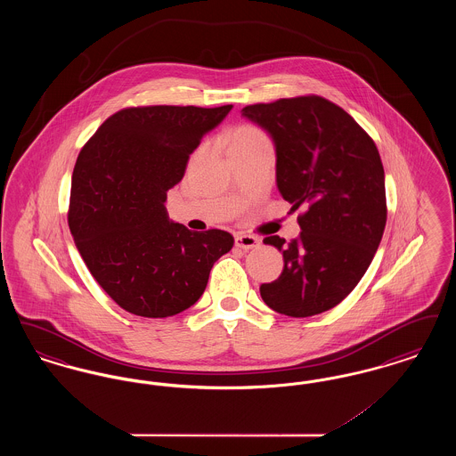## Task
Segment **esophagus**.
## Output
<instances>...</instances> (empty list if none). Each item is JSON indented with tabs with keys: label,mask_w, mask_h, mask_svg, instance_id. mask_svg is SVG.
<instances>
[{
	"label": "esophagus",
	"mask_w": 456,
	"mask_h": 456,
	"mask_svg": "<svg viewBox=\"0 0 456 456\" xmlns=\"http://www.w3.org/2000/svg\"><path fill=\"white\" fill-rule=\"evenodd\" d=\"M234 242H236V246L240 248V249H256V248H260V239L255 238V236H248V234H238L236 238H234Z\"/></svg>",
	"instance_id": "34e87169"
}]
</instances>
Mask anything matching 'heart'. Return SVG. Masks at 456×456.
<instances>
[{"instance_id":"b5f03b06","label":"heart","mask_w":456,"mask_h":456,"mask_svg":"<svg viewBox=\"0 0 456 456\" xmlns=\"http://www.w3.org/2000/svg\"><path fill=\"white\" fill-rule=\"evenodd\" d=\"M266 143H270L266 134L251 125L238 126L236 130L227 134L229 149H246V147H256V145H266Z\"/></svg>"}]
</instances>
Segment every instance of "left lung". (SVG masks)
Segmentation results:
<instances>
[{"label": "left lung", "instance_id": "left-lung-1", "mask_svg": "<svg viewBox=\"0 0 456 456\" xmlns=\"http://www.w3.org/2000/svg\"><path fill=\"white\" fill-rule=\"evenodd\" d=\"M240 114L270 134L277 188L290 212L305 207L299 239H263L282 253L283 270L261 285V299L285 316L320 314L354 290L383 238L381 157L354 118L323 97L281 99Z\"/></svg>", "mask_w": 456, "mask_h": 456}]
</instances>
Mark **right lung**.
Listing matches in <instances>:
<instances>
[{
    "label": "right lung",
    "instance_id": "add662e5",
    "mask_svg": "<svg viewBox=\"0 0 456 456\" xmlns=\"http://www.w3.org/2000/svg\"><path fill=\"white\" fill-rule=\"evenodd\" d=\"M231 109H123L77 159L69 231L92 277L131 314L167 318L191 307L234 244L225 231L193 232L166 210L190 155Z\"/></svg>",
    "mask_w": 456,
    "mask_h": 456
}]
</instances>
